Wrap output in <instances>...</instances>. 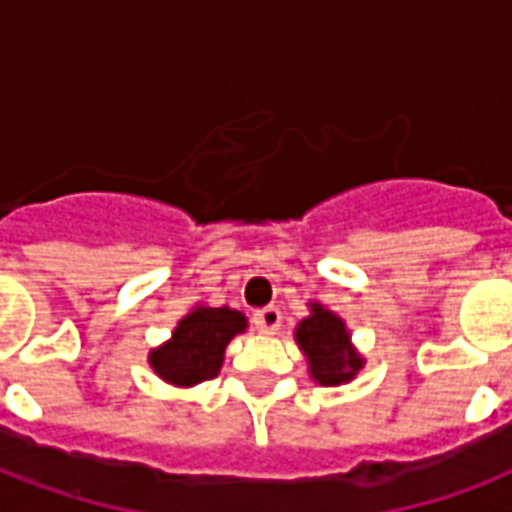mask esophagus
<instances>
[{
	"mask_svg": "<svg viewBox=\"0 0 512 512\" xmlns=\"http://www.w3.org/2000/svg\"><path fill=\"white\" fill-rule=\"evenodd\" d=\"M252 324H255L257 332H263V335H273V332L281 327L279 308H263V311L252 313Z\"/></svg>",
	"mask_w": 512,
	"mask_h": 512,
	"instance_id": "34e87169",
	"label": "esophagus"
}]
</instances>
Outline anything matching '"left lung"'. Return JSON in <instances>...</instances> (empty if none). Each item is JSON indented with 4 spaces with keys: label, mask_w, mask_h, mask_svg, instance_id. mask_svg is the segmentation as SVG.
<instances>
[{
    "label": "left lung",
    "mask_w": 512,
    "mask_h": 512,
    "mask_svg": "<svg viewBox=\"0 0 512 512\" xmlns=\"http://www.w3.org/2000/svg\"><path fill=\"white\" fill-rule=\"evenodd\" d=\"M311 311L313 316L300 321L297 327V345L308 356L313 380H319L321 385H340L353 380V374L361 369L364 361L350 350V337L342 319L316 303L311 305Z\"/></svg>",
    "instance_id": "left-lung-1"
}]
</instances>
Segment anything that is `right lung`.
<instances>
[{
    "label": "right lung",
    "mask_w": 512,
    "mask_h": 512,
    "mask_svg": "<svg viewBox=\"0 0 512 512\" xmlns=\"http://www.w3.org/2000/svg\"><path fill=\"white\" fill-rule=\"evenodd\" d=\"M247 319L231 308H196L177 324L172 340L151 353V366L172 385L212 380L223 364L225 345L244 332Z\"/></svg>",
    "instance_id": "right-lung-1"
}]
</instances>
